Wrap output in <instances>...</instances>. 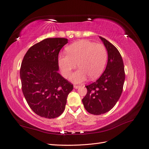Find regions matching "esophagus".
Returning a JSON list of instances; mask_svg holds the SVG:
<instances>
[{
  "instance_id": "34e87169",
  "label": "esophagus",
  "mask_w": 149,
  "mask_h": 149,
  "mask_svg": "<svg viewBox=\"0 0 149 149\" xmlns=\"http://www.w3.org/2000/svg\"><path fill=\"white\" fill-rule=\"evenodd\" d=\"M79 88H80V86H78V85H74V89H78Z\"/></svg>"
}]
</instances>
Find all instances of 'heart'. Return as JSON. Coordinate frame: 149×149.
Listing matches in <instances>:
<instances>
[{"mask_svg": "<svg viewBox=\"0 0 149 149\" xmlns=\"http://www.w3.org/2000/svg\"><path fill=\"white\" fill-rule=\"evenodd\" d=\"M67 53L58 56V65L62 75L68 78L77 66L79 68L70 76L74 83H81L90 76L96 79L103 72L107 60V53L102 44L89 40H80L66 49Z\"/></svg>", "mask_w": 149, "mask_h": 149, "instance_id": "heart-1", "label": "heart"}]
</instances>
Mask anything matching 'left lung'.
<instances>
[{
	"label": "left lung",
	"instance_id": "left-lung-1",
	"mask_svg": "<svg viewBox=\"0 0 149 149\" xmlns=\"http://www.w3.org/2000/svg\"><path fill=\"white\" fill-rule=\"evenodd\" d=\"M100 38L107 51V63L100 78L86 86L87 94L82 100L86 110L94 115L104 114L116 105L125 80L124 63L118 49L106 39Z\"/></svg>",
	"mask_w": 149,
	"mask_h": 149
}]
</instances>
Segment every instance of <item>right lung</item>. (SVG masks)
<instances>
[{"label":"right lung","instance_id":"add662e5","mask_svg":"<svg viewBox=\"0 0 149 149\" xmlns=\"http://www.w3.org/2000/svg\"><path fill=\"white\" fill-rule=\"evenodd\" d=\"M68 39H44L30 47L22 62V89L35 114L54 119L63 112L73 85L58 73V54Z\"/></svg>","mask_w":149,"mask_h":149}]
</instances>
